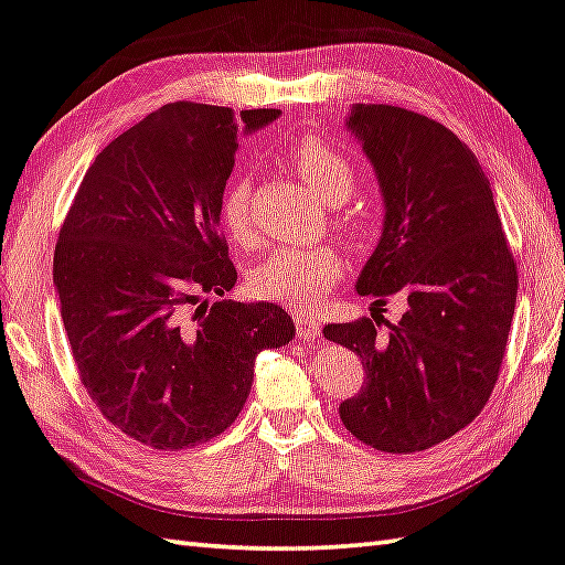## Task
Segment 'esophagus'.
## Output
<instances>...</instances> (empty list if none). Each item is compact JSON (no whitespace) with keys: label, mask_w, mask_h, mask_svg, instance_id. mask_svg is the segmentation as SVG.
I'll return each mask as SVG.
<instances>
[{"label":"esophagus","mask_w":565,"mask_h":565,"mask_svg":"<svg viewBox=\"0 0 565 565\" xmlns=\"http://www.w3.org/2000/svg\"><path fill=\"white\" fill-rule=\"evenodd\" d=\"M294 321H296V333L303 341H316L318 335H321V321L309 311H296L294 313Z\"/></svg>","instance_id":"1"}]
</instances>
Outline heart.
Segmentation results:
<instances>
[{"label": "heart", "mask_w": 565, "mask_h": 565, "mask_svg": "<svg viewBox=\"0 0 565 565\" xmlns=\"http://www.w3.org/2000/svg\"><path fill=\"white\" fill-rule=\"evenodd\" d=\"M286 162L326 202L338 204L353 192V166L321 138L303 136L289 150ZM220 217L239 247H254L256 232L252 227V184L247 175H234L227 182L220 200ZM341 256L326 244L284 247L271 252L249 271V291L262 301L309 309L326 299V294L341 279Z\"/></svg>", "instance_id": "obj_1"}]
</instances>
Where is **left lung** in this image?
I'll list each match as a JSON object with an SVG mask.
<instances>
[{
  "label": "left lung",
  "mask_w": 565,
  "mask_h": 565,
  "mask_svg": "<svg viewBox=\"0 0 565 565\" xmlns=\"http://www.w3.org/2000/svg\"><path fill=\"white\" fill-rule=\"evenodd\" d=\"M383 194V234L355 289L403 294L407 311L323 328L363 358L365 385L341 403L348 433L381 452H423L475 419L494 390L514 318L519 276L489 180L452 130L419 113L355 104Z\"/></svg>",
  "instance_id": "obj_1"
}]
</instances>
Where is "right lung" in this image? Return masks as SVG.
I'll use <instances>...</instances> for the list:
<instances>
[{
  "label": "right lung",
  "instance_id": "right-lung-1",
  "mask_svg": "<svg viewBox=\"0 0 565 565\" xmlns=\"http://www.w3.org/2000/svg\"><path fill=\"white\" fill-rule=\"evenodd\" d=\"M168 104L98 152L64 220L54 286L81 383L108 423L156 449L222 435L242 413L264 348L294 338L276 303L207 306L237 269L220 200L244 132L276 108Z\"/></svg>",
  "mask_w": 565,
  "mask_h": 565
}]
</instances>
